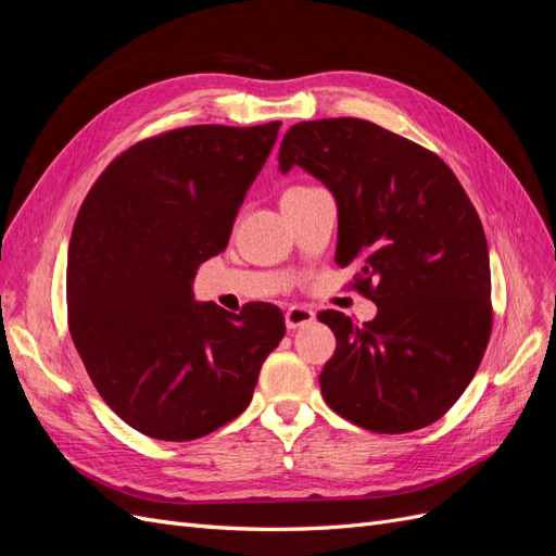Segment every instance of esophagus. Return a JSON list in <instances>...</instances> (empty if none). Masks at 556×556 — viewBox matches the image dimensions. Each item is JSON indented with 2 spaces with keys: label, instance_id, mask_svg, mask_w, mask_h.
Returning a JSON list of instances; mask_svg holds the SVG:
<instances>
[{
  "label": "esophagus",
  "instance_id": "34e87169",
  "mask_svg": "<svg viewBox=\"0 0 556 556\" xmlns=\"http://www.w3.org/2000/svg\"><path fill=\"white\" fill-rule=\"evenodd\" d=\"M311 323H315V313L306 306H292L285 313V325H288V329H299Z\"/></svg>",
  "mask_w": 556,
  "mask_h": 556
}]
</instances>
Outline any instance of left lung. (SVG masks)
Returning a JSON list of instances; mask_svg holds the SVG:
<instances>
[{"label": "left lung", "mask_w": 556, "mask_h": 556, "mask_svg": "<svg viewBox=\"0 0 556 556\" xmlns=\"http://www.w3.org/2000/svg\"><path fill=\"white\" fill-rule=\"evenodd\" d=\"M278 162L323 180L339 204L336 264L378 306L357 325L339 311L319 374L329 408L376 433L441 419L473 380L492 333V274L476 206L425 146L362 117L296 123Z\"/></svg>", "instance_id": "1"}]
</instances>
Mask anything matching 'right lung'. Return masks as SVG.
Here are the masks:
<instances>
[{"instance_id": "obj_1", "label": "right lung", "mask_w": 556, "mask_h": 556, "mask_svg": "<svg viewBox=\"0 0 556 556\" xmlns=\"http://www.w3.org/2000/svg\"><path fill=\"white\" fill-rule=\"evenodd\" d=\"M280 123L192 125L117 155L76 215L66 317L109 408L157 441H194L239 417L285 336L274 304H197L199 264L227 248Z\"/></svg>"}]
</instances>
